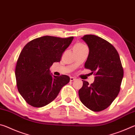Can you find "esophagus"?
<instances>
[{
  "label": "esophagus",
  "mask_w": 135,
  "mask_h": 135,
  "mask_svg": "<svg viewBox=\"0 0 135 135\" xmlns=\"http://www.w3.org/2000/svg\"><path fill=\"white\" fill-rule=\"evenodd\" d=\"M74 80H76V79H75L74 77H70V81H74Z\"/></svg>",
  "instance_id": "34e87169"
}]
</instances>
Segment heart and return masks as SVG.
Listing matches in <instances>:
<instances>
[{
	"label": "heart",
	"instance_id": "1",
	"mask_svg": "<svg viewBox=\"0 0 135 135\" xmlns=\"http://www.w3.org/2000/svg\"><path fill=\"white\" fill-rule=\"evenodd\" d=\"M86 47V45H84L83 43H77L76 45H75V46H74V48L73 49H81V48H83V47Z\"/></svg>",
	"mask_w": 135,
	"mask_h": 135
}]
</instances>
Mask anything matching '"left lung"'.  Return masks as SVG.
I'll return each instance as SVG.
<instances>
[{"mask_svg":"<svg viewBox=\"0 0 135 135\" xmlns=\"http://www.w3.org/2000/svg\"><path fill=\"white\" fill-rule=\"evenodd\" d=\"M89 48L84 68L93 74L95 81H83L80 99L90 110L99 112L110 105L117 97L123 77V68L118 52L108 41L95 35L81 37Z\"/></svg>","mask_w":135,"mask_h":135,"instance_id":"8db88e82","label":"left lung"}]
</instances>
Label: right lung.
I'll return each mask as SVG.
<instances>
[{"mask_svg": "<svg viewBox=\"0 0 135 135\" xmlns=\"http://www.w3.org/2000/svg\"><path fill=\"white\" fill-rule=\"evenodd\" d=\"M73 38L45 36L31 40L23 47L15 73L18 92L27 104L37 108L46 105L69 83L67 75L52 77L49 68L60 61Z\"/></svg>", "mask_w": 135, "mask_h": 135, "instance_id": "right-lung-1", "label": "right lung"}]
</instances>
